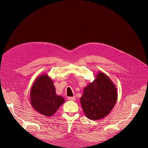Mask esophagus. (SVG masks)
<instances>
[{"label": "esophagus", "mask_w": 148, "mask_h": 148, "mask_svg": "<svg viewBox=\"0 0 148 148\" xmlns=\"http://www.w3.org/2000/svg\"><path fill=\"white\" fill-rule=\"evenodd\" d=\"M68 99L69 100V101H75L76 100V97L75 96L73 97H69L68 98Z\"/></svg>", "instance_id": "34e87169"}]
</instances>
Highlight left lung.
Wrapping results in <instances>:
<instances>
[{
	"label": "left lung",
	"instance_id": "8db88e82",
	"mask_svg": "<svg viewBox=\"0 0 148 148\" xmlns=\"http://www.w3.org/2000/svg\"><path fill=\"white\" fill-rule=\"evenodd\" d=\"M117 99L115 84L106 74L99 71L93 82L84 88L80 103L88 119L99 120L110 112Z\"/></svg>",
	"mask_w": 148,
	"mask_h": 148
}]
</instances>
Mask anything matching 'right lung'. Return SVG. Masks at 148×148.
<instances>
[{
  "instance_id": "obj_1",
  "label": "right lung",
  "mask_w": 148,
  "mask_h": 148,
  "mask_svg": "<svg viewBox=\"0 0 148 148\" xmlns=\"http://www.w3.org/2000/svg\"><path fill=\"white\" fill-rule=\"evenodd\" d=\"M30 102L33 108L47 117H51L65 102L56 93L52 80L47 74L36 77L30 91Z\"/></svg>"
}]
</instances>
